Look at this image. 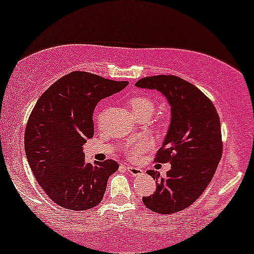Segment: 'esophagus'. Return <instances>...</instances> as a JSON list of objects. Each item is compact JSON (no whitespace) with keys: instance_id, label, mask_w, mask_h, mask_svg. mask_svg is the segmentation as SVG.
Instances as JSON below:
<instances>
[{"instance_id":"obj_1","label":"esophagus","mask_w":254,"mask_h":254,"mask_svg":"<svg viewBox=\"0 0 254 254\" xmlns=\"http://www.w3.org/2000/svg\"><path fill=\"white\" fill-rule=\"evenodd\" d=\"M125 168H127V171H129V174L132 175V176H140V175L143 174V170L140 168H136V166L127 165Z\"/></svg>"}]
</instances>
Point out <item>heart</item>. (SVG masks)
Instances as JSON below:
<instances>
[{"mask_svg": "<svg viewBox=\"0 0 254 254\" xmlns=\"http://www.w3.org/2000/svg\"><path fill=\"white\" fill-rule=\"evenodd\" d=\"M129 107L131 108L133 116L141 113H150L154 112V102L146 96H133L129 100ZM150 147V142L148 140H137L130 147L129 154L132 158H138L144 150Z\"/></svg>", "mask_w": 254, "mask_h": 254, "instance_id": "1", "label": "heart"}]
</instances>
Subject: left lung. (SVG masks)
Segmentation results:
<instances>
[{"mask_svg": "<svg viewBox=\"0 0 254 254\" xmlns=\"http://www.w3.org/2000/svg\"><path fill=\"white\" fill-rule=\"evenodd\" d=\"M163 94L171 107V122L155 160L171 163L165 177L154 170V194L143 196L153 212L169 214L189 207L210 185L222 157L221 122L211 100L177 76L142 78L135 84Z\"/></svg>", "mask_w": 254, "mask_h": 254, "instance_id": "left-lung-1", "label": "left lung"}]
</instances>
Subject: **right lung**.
I'll list each match as a JSON object with an SVG mask.
<instances>
[{"mask_svg": "<svg viewBox=\"0 0 254 254\" xmlns=\"http://www.w3.org/2000/svg\"><path fill=\"white\" fill-rule=\"evenodd\" d=\"M127 84L74 71L50 85L33 107L25 153L41 188L61 207L83 211L101 202L108 177L119 165L111 159L86 163L83 144L94 136L93 113L99 101Z\"/></svg>", "mask_w": 254, "mask_h": 254, "instance_id": "right-lung-1", "label": "right lung"}]
</instances>
